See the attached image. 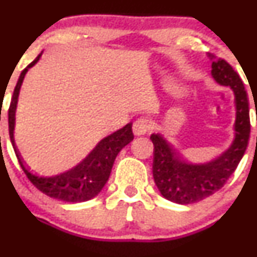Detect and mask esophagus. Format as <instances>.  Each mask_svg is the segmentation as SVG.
<instances>
[{"instance_id":"esophagus-1","label":"esophagus","mask_w":257,"mask_h":257,"mask_svg":"<svg viewBox=\"0 0 257 257\" xmlns=\"http://www.w3.org/2000/svg\"><path fill=\"white\" fill-rule=\"evenodd\" d=\"M152 125H150L149 119L147 118H139L134 121L133 124V132L136 136H144L150 131Z\"/></svg>"}]
</instances>
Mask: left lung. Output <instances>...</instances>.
Masks as SVG:
<instances>
[{
	"mask_svg": "<svg viewBox=\"0 0 257 257\" xmlns=\"http://www.w3.org/2000/svg\"><path fill=\"white\" fill-rule=\"evenodd\" d=\"M212 59L211 76L221 85H229L235 95L236 120L235 139L229 149L204 164L186 163L160 134H152L154 144L153 177L162 195L177 204L196 203L209 198L222 188L245 154L250 137L248 100L239 74L225 59Z\"/></svg>",
	"mask_w": 257,
	"mask_h": 257,
	"instance_id": "1",
	"label": "left lung"
}]
</instances>
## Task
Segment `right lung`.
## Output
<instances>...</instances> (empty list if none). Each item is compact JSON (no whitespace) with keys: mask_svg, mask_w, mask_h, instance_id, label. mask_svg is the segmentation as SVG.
<instances>
[{"mask_svg":"<svg viewBox=\"0 0 257 257\" xmlns=\"http://www.w3.org/2000/svg\"><path fill=\"white\" fill-rule=\"evenodd\" d=\"M41 54H38L37 58L23 69L17 80L16 87H15L9 109V131L12 147H14L18 163L25 174L30 179L31 183L43 194L53 199L67 201V203H82V201L90 200L102 191L103 186L109 179L114 160H115L118 153L134 139L132 123L126 124L121 129L102 139L78 165L67 172L53 175V177H41V175L30 172L15 145V113H16L18 94H20L23 78L28 69L37 63Z\"/></svg>","mask_w":257,"mask_h":257,"instance_id":"add662e5","label":"right lung"}]
</instances>
